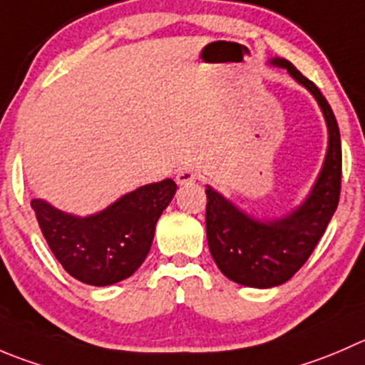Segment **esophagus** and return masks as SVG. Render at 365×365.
I'll list each match as a JSON object with an SVG mask.
<instances>
[{"label": "esophagus", "instance_id": "1", "mask_svg": "<svg viewBox=\"0 0 365 365\" xmlns=\"http://www.w3.org/2000/svg\"><path fill=\"white\" fill-rule=\"evenodd\" d=\"M196 182V173L190 168H182L176 171V183L178 185H189V183Z\"/></svg>", "mask_w": 365, "mask_h": 365}]
</instances>
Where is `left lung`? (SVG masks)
<instances>
[{"label":"left lung","mask_w":365,"mask_h":365,"mask_svg":"<svg viewBox=\"0 0 365 365\" xmlns=\"http://www.w3.org/2000/svg\"><path fill=\"white\" fill-rule=\"evenodd\" d=\"M269 63L285 67L316 98L328 126V150L323 169L307 200L285 217L258 221L212 187L205 190L207 239L212 258L226 278L257 289L285 284L309 260L339 205L342 176L341 133L327 98L289 60L271 58Z\"/></svg>","instance_id":"obj_1"}]
</instances>
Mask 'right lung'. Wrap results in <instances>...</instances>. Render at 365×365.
I'll use <instances>...</instances> for the list:
<instances>
[{
  "mask_svg": "<svg viewBox=\"0 0 365 365\" xmlns=\"http://www.w3.org/2000/svg\"><path fill=\"white\" fill-rule=\"evenodd\" d=\"M171 178L143 185L98 214L78 217L31 200L38 226L56 260L87 285L118 284L132 277L150 253L155 225L171 203Z\"/></svg>",
  "mask_w": 365,
  "mask_h": 365,
  "instance_id": "add662e5",
  "label": "right lung"
}]
</instances>
